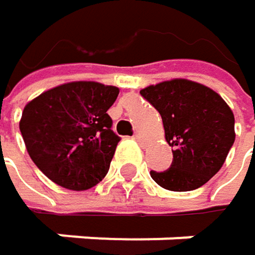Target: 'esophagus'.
I'll use <instances>...</instances> for the list:
<instances>
[{"label":"esophagus","instance_id":"34e87169","mask_svg":"<svg viewBox=\"0 0 255 255\" xmlns=\"http://www.w3.org/2000/svg\"><path fill=\"white\" fill-rule=\"evenodd\" d=\"M134 138H135L138 143H141V144L144 143V138H143V135H141L140 132H135V134H134Z\"/></svg>","mask_w":255,"mask_h":255}]
</instances>
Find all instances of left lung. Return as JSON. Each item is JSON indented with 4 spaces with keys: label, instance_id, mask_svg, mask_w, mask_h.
Segmentation results:
<instances>
[{
    "label": "left lung",
    "instance_id": "8db88e82",
    "mask_svg": "<svg viewBox=\"0 0 255 255\" xmlns=\"http://www.w3.org/2000/svg\"><path fill=\"white\" fill-rule=\"evenodd\" d=\"M140 94L159 112L174 149L171 167L150 171V177L167 190L187 192L217 174L235 141V117L222 96L183 78L149 85Z\"/></svg>",
    "mask_w": 255,
    "mask_h": 255
}]
</instances>
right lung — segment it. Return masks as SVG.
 <instances>
[{
  "mask_svg": "<svg viewBox=\"0 0 255 255\" xmlns=\"http://www.w3.org/2000/svg\"><path fill=\"white\" fill-rule=\"evenodd\" d=\"M120 88L74 81L30 100L19 127L35 165L56 184L87 190L109 171L118 141L108 115Z\"/></svg>",
  "mask_w": 255,
  "mask_h": 255,
  "instance_id": "right-lung-1",
  "label": "right lung"
}]
</instances>
